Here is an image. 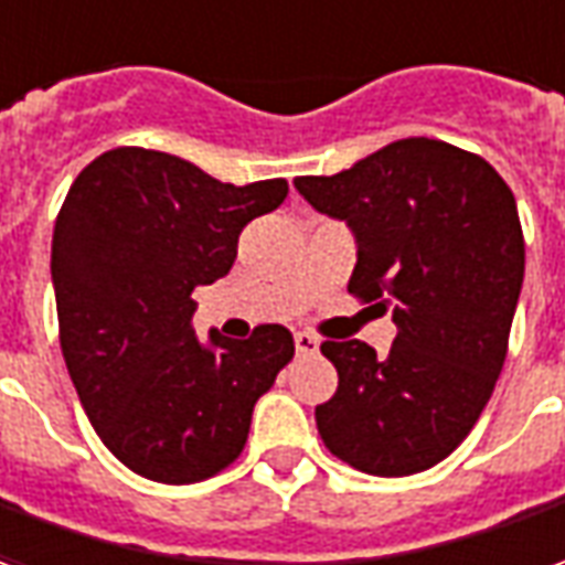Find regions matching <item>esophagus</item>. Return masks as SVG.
<instances>
[{
	"mask_svg": "<svg viewBox=\"0 0 565 565\" xmlns=\"http://www.w3.org/2000/svg\"><path fill=\"white\" fill-rule=\"evenodd\" d=\"M294 345H296V354H315L318 345H321V339L311 337V333H296Z\"/></svg>",
	"mask_w": 565,
	"mask_h": 565,
	"instance_id": "1",
	"label": "esophagus"
}]
</instances>
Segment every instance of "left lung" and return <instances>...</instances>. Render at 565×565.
<instances>
[{"label": "left lung", "mask_w": 565, "mask_h": 565, "mask_svg": "<svg viewBox=\"0 0 565 565\" xmlns=\"http://www.w3.org/2000/svg\"><path fill=\"white\" fill-rule=\"evenodd\" d=\"M294 186L349 223V294L397 323L388 354L361 339L321 345L339 373L315 409L323 447L364 475L428 471L471 434L502 373L526 266L514 192L489 161L428 137Z\"/></svg>", "instance_id": "left-lung-1"}]
</instances>
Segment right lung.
<instances>
[{"label": "right lung", "mask_w": 565, "mask_h": 565, "mask_svg": "<svg viewBox=\"0 0 565 565\" xmlns=\"http://www.w3.org/2000/svg\"><path fill=\"white\" fill-rule=\"evenodd\" d=\"M284 199L287 180L232 186L143 146L109 149L66 192L51 242L63 361L134 475L180 487L242 456L294 337L259 323L250 339H199L192 290L228 275L242 228Z\"/></svg>", "instance_id": "add662e5"}]
</instances>
